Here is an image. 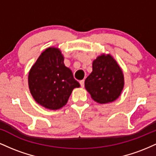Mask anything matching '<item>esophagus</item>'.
<instances>
[{
    "label": "esophagus",
    "mask_w": 156,
    "mask_h": 156,
    "mask_svg": "<svg viewBox=\"0 0 156 156\" xmlns=\"http://www.w3.org/2000/svg\"><path fill=\"white\" fill-rule=\"evenodd\" d=\"M79 83H80V86H81V87H84V80H80Z\"/></svg>",
    "instance_id": "34e87169"
}]
</instances>
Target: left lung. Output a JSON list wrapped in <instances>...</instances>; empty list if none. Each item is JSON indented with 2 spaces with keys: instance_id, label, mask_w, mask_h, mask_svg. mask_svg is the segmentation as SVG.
Masks as SVG:
<instances>
[{
  "instance_id": "8db88e82",
  "label": "left lung",
  "mask_w": 156,
  "mask_h": 156,
  "mask_svg": "<svg viewBox=\"0 0 156 156\" xmlns=\"http://www.w3.org/2000/svg\"><path fill=\"white\" fill-rule=\"evenodd\" d=\"M123 87L122 71L112 55L102 54L93 61L92 72L86 78L85 88L94 101L103 104L116 101Z\"/></svg>"
}]
</instances>
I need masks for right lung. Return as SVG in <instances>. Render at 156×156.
I'll list each match as a JSON object with an SVG mask.
<instances>
[{
  "mask_svg": "<svg viewBox=\"0 0 156 156\" xmlns=\"http://www.w3.org/2000/svg\"><path fill=\"white\" fill-rule=\"evenodd\" d=\"M28 87L37 103L51 110L67 104L73 89L80 87L70 69L64 64L58 48H48L39 55L28 73Z\"/></svg>",
  "mask_w": 156,
  "mask_h": 156,
  "instance_id": "obj_1",
  "label": "right lung"
}]
</instances>
